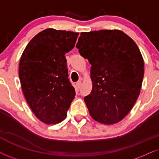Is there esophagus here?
I'll return each instance as SVG.
<instances>
[{
  "label": "esophagus",
  "instance_id": "34e87169",
  "mask_svg": "<svg viewBox=\"0 0 159 159\" xmlns=\"http://www.w3.org/2000/svg\"><path fill=\"white\" fill-rule=\"evenodd\" d=\"M81 84H82V83H81V81H78L77 83L75 84V88H76V89H79V88L81 87Z\"/></svg>",
  "mask_w": 159,
  "mask_h": 159
}]
</instances>
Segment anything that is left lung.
Listing matches in <instances>:
<instances>
[{
	"instance_id": "1",
	"label": "left lung",
	"mask_w": 159,
	"mask_h": 159,
	"mask_svg": "<svg viewBox=\"0 0 159 159\" xmlns=\"http://www.w3.org/2000/svg\"><path fill=\"white\" fill-rule=\"evenodd\" d=\"M76 47L92 65L93 89L84 97L91 117L101 124L118 123L140 94L144 70L139 47L118 30L81 32Z\"/></svg>"
}]
</instances>
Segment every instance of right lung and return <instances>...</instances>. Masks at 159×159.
<instances>
[{"mask_svg": "<svg viewBox=\"0 0 159 159\" xmlns=\"http://www.w3.org/2000/svg\"><path fill=\"white\" fill-rule=\"evenodd\" d=\"M78 34L46 29L30 41L20 58L19 78L24 97L36 117L47 124L65 119L75 95L65 54L73 49Z\"/></svg>", "mask_w": 159, "mask_h": 159, "instance_id": "right-lung-1", "label": "right lung"}]
</instances>
